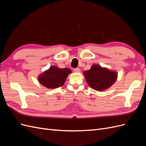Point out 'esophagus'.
<instances>
[{"instance_id": "1", "label": "esophagus", "mask_w": 146, "mask_h": 146, "mask_svg": "<svg viewBox=\"0 0 146 146\" xmlns=\"http://www.w3.org/2000/svg\"><path fill=\"white\" fill-rule=\"evenodd\" d=\"M74 71L76 72H80V69L79 68H76L74 69Z\"/></svg>"}]
</instances>
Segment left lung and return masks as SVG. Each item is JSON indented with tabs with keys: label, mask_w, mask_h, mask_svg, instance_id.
<instances>
[{
	"label": "left lung",
	"mask_w": 146,
	"mask_h": 146,
	"mask_svg": "<svg viewBox=\"0 0 146 146\" xmlns=\"http://www.w3.org/2000/svg\"><path fill=\"white\" fill-rule=\"evenodd\" d=\"M88 85L92 89L102 91L108 89L116 81L117 73L100 65L94 64L90 70L83 72Z\"/></svg>",
	"instance_id": "8db88e82"
}]
</instances>
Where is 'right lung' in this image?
Masks as SVG:
<instances>
[{"label":"right lung","mask_w":146,"mask_h":146,"mask_svg":"<svg viewBox=\"0 0 146 146\" xmlns=\"http://www.w3.org/2000/svg\"><path fill=\"white\" fill-rule=\"evenodd\" d=\"M71 70L68 68L61 69L53 66L40 74L38 81L42 85L49 89H54L63 86Z\"/></svg>","instance_id":"obj_1"}]
</instances>
